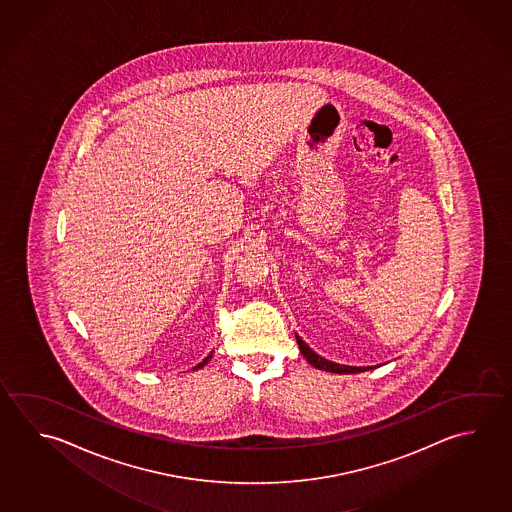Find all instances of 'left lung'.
<instances>
[{
    "label": "left lung",
    "instance_id": "8db88e82",
    "mask_svg": "<svg viewBox=\"0 0 512 512\" xmlns=\"http://www.w3.org/2000/svg\"><path fill=\"white\" fill-rule=\"evenodd\" d=\"M296 343H298V347H300V352L304 354V358L313 365L314 368H318V370H325V372H334V374H356V372H365L370 367H349V365H340V363H334V361H329V359L322 358V356H318L316 352H314L307 343H305L298 334H296Z\"/></svg>",
    "mask_w": 512,
    "mask_h": 512
}]
</instances>
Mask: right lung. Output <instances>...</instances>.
I'll list each match as a JSON object with an SVG mask.
<instances>
[{
	"mask_svg": "<svg viewBox=\"0 0 512 512\" xmlns=\"http://www.w3.org/2000/svg\"><path fill=\"white\" fill-rule=\"evenodd\" d=\"M210 358H212V354H210V356H207V358L203 359V361H201L199 365H196V367L192 368V370H198V368L205 367L208 361H210Z\"/></svg>",
	"mask_w": 512,
	"mask_h": 512,
	"instance_id": "right-lung-1",
	"label": "right lung"
}]
</instances>
